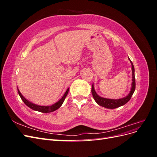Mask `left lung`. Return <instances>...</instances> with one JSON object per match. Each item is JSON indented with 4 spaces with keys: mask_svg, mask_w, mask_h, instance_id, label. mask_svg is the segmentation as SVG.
Returning a JSON list of instances; mask_svg holds the SVG:
<instances>
[{
    "mask_svg": "<svg viewBox=\"0 0 157 157\" xmlns=\"http://www.w3.org/2000/svg\"><path fill=\"white\" fill-rule=\"evenodd\" d=\"M132 64V88L130 93L128 94L127 96L118 99H107L101 98L97 94L94 88V84L92 86V94L94 97V100L100 106L105 107L107 109H115L119 107L122 105H124L125 104L130 101L133 94H134L135 89H136V79H135V74H134V67L132 62L130 61Z\"/></svg>",
    "mask_w": 157,
    "mask_h": 157,
    "instance_id": "8db88e82",
    "label": "left lung"
}]
</instances>
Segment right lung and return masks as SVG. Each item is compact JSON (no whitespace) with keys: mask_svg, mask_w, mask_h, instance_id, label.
<instances>
[{"mask_svg":"<svg viewBox=\"0 0 157 157\" xmlns=\"http://www.w3.org/2000/svg\"><path fill=\"white\" fill-rule=\"evenodd\" d=\"M69 88H68L67 90V91L65 92V93L64 94L63 97L61 98V99H59V100L58 102H56V103L53 104V105H50V106H40V105H35V104L27 100V99H26L24 97H23L22 96V94H21V92H20V90H19V89H17V91H18V94H19V95H20L21 99H22V101L24 102V103L27 106H28L29 108L32 109L33 110L39 111V112H41V113H47L53 112V111L57 110V109H59L61 106V105L63 104V103L65 100V99L66 96H67V95L69 92Z\"/></svg>","mask_w":157,"mask_h":157,"instance_id":"obj_1","label":"right lung"}]
</instances>
